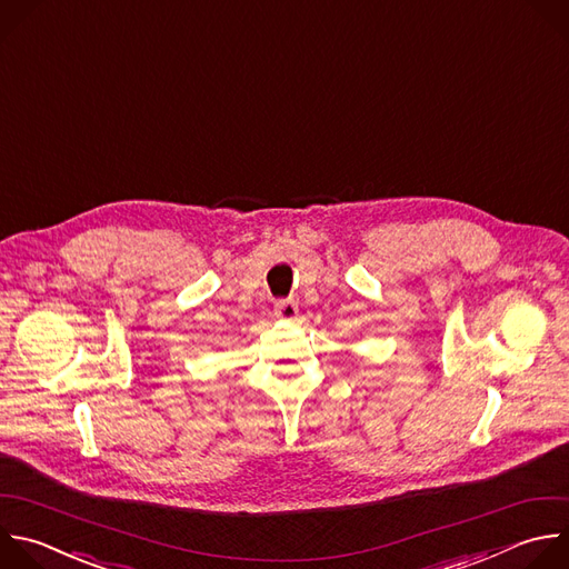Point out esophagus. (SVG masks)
Segmentation results:
<instances>
[{
  "mask_svg": "<svg viewBox=\"0 0 569 569\" xmlns=\"http://www.w3.org/2000/svg\"><path fill=\"white\" fill-rule=\"evenodd\" d=\"M274 312L281 319H295L297 317V303L290 301V299H281V301L274 303Z\"/></svg>",
  "mask_w": 569,
  "mask_h": 569,
  "instance_id": "esophagus-1",
  "label": "esophagus"
}]
</instances>
